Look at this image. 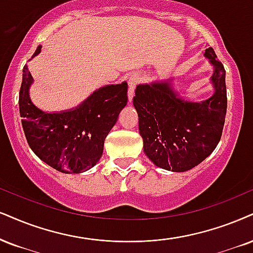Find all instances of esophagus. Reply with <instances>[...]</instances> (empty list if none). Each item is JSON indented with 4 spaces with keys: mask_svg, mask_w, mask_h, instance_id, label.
Listing matches in <instances>:
<instances>
[{
    "mask_svg": "<svg viewBox=\"0 0 253 253\" xmlns=\"http://www.w3.org/2000/svg\"><path fill=\"white\" fill-rule=\"evenodd\" d=\"M139 81H141V76H139V74H132L131 76L129 77V80H127V84H129V99L131 101L132 97H133V91H135V88L137 84L139 83Z\"/></svg>",
    "mask_w": 253,
    "mask_h": 253,
    "instance_id": "34e87169",
    "label": "esophagus"
}]
</instances>
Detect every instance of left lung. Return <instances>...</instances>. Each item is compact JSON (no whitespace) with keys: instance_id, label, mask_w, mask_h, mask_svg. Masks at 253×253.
<instances>
[{"instance_id":"1","label":"left lung","mask_w":253,"mask_h":253,"mask_svg":"<svg viewBox=\"0 0 253 253\" xmlns=\"http://www.w3.org/2000/svg\"><path fill=\"white\" fill-rule=\"evenodd\" d=\"M204 55L214 67V93L207 101H183L168 82L143 84L135 90L133 105L144 152L165 170L192 169L216 149L222 137L227 105L225 69L211 46Z\"/></svg>"}]
</instances>
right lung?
I'll use <instances>...</instances> for the list:
<instances>
[{
    "label": "right lung",
    "mask_w": 253,
    "mask_h": 253,
    "mask_svg": "<svg viewBox=\"0 0 253 253\" xmlns=\"http://www.w3.org/2000/svg\"><path fill=\"white\" fill-rule=\"evenodd\" d=\"M40 50L41 46L35 55ZM31 82L33 77L24 65L18 105L30 149L61 172L89 170L101 158L105 138L126 105L127 83L103 86L75 110L45 114L30 101Z\"/></svg>",
    "instance_id": "obj_1"
}]
</instances>
